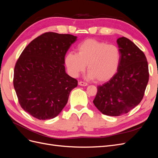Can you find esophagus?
<instances>
[{"label":"esophagus","instance_id":"esophagus-1","mask_svg":"<svg viewBox=\"0 0 158 158\" xmlns=\"http://www.w3.org/2000/svg\"><path fill=\"white\" fill-rule=\"evenodd\" d=\"M78 85H81V86H86V85H88V84L84 82H79Z\"/></svg>","mask_w":158,"mask_h":158}]
</instances>
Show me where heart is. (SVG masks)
Instances as JSON below:
<instances>
[{
    "label": "heart",
    "instance_id": "b5f03b06",
    "mask_svg": "<svg viewBox=\"0 0 158 158\" xmlns=\"http://www.w3.org/2000/svg\"><path fill=\"white\" fill-rule=\"evenodd\" d=\"M77 51V53L69 52L64 58L66 69L73 77L84 72L86 65L88 78L99 82H107L117 73L121 59L117 46L89 39L81 43Z\"/></svg>",
    "mask_w": 158,
    "mask_h": 158
}]
</instances>
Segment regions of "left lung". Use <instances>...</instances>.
Returning a JSON list of instances; mask_svg holds the SVG:
<instances>
[{
  "label": "left lung",
  "instance_id": "left-lung-1",
  "mask_svg": "<svg viewBox=\"0 0 158 158\" xmlns=\"http://www.w3.org/2000/svg\"><path fill=\"white\" fill-rule=\"evenodd\" d=\"M117 43L121 54L117 73L98 86L93 101L100 112L113 117L127 113L140 103L149 80L144 52L125 37L118 38Z\"/></svg>",
  "mask_w": 158,
  "mask_h": 158
}]
</instances>
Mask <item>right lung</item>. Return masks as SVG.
<instances>
[{
	"label": "right lung",
	"mask_w": 158,
	"mask_h": 158,
	"mask_svg": "<svg viewBox=\"0 0 158 158\" xmlns=\"http://www.w3.org/2000/svg\"><path fill=\"white\" fill-rule=\"evenodd\" d=\"M77 37L47 32L22 52L14 71V87L20 106L40 120L56 117L67 103L78 81L66 73L64 56Z\"/></svg>",
	"instance_id": "right-lung-1"
}]
</instances>
